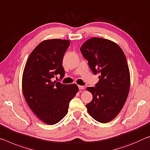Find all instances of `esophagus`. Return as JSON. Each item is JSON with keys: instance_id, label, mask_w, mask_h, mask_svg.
Instances as JSON below:
<instances>
[{"instance_id": "1", "label": "esophagus", "mask_w": 150, "mask_h": 150, "mask_svg": "<svg viewBox=\"0 0 150 150\" xmlns=\"http://www.w3.org/2000/svg\"><path fill=\"white\" fill-rule=\"evenodd\" d=\"M78 87H79V90H83V89H85V87L82 86V85H78Z\"/></svg>"}]
</instances>
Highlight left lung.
Masks as SVG:
<instances>
[{"instance_id":"obj_1","label":"left lung","mask_w":150,"mask_h":150,"mask_svg":"<svg viewBox=\"0 0 150 150\" xmlns=\"http://www.w3.org/2000/svg\"><path fill=\"white\" fill-rule=\"evenodd\" d=\"M83 57L99 81L87 87L93 95L86 105L88 113L96 121L108 123L113 120L126 101L130 87L127 59L122 49L110 40L93 37L80 48Z\"/></svg>"}]
</instances>
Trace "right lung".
<instances>
[{"mask_svg": "<svg viewBox=\"0 0 150 150\" xmlns=\"http://www.w3.org/2000/svg\"><path fill=\"white\" fill-rule=\"evenodd\" d=\"M69 40H45L30 54L24 69L23 96L29 108L42 122L54 125L67 113L69 102L79 91L76 84L64 85L53 79L65 75L62 65Z\"/></svg>", "mask_w": 150, "mask_h": 150, "instance_id": "add662e5", "label": "right lung"}]
</instances>
